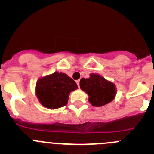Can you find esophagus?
Wrapping results in <instances>:
<instances>
[{
  "label": "esophagus",
  "instance_id": "1",
  "mask_svg": "<svg viewBox=\"0 0 154 154\" xmlns=\"http://www.w3.org/2000/svg\"><path fill=\"white\" fill-rule=\"evenodd\" d=\"M76 83H77V86H78V87L80 86V80H76Z\"/></svg>",
  "mask_w": 154,
  "mask_h": 154
}]
</instances>
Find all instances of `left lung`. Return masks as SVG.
<instances>
[{"instance_id":"left-lung-1","label":"left lung","mask_w":154,"mask_h":154,"mask_svg":"<svg viewBox=\"0 0 154 154\" xmlns=\"http://www.w3.org/2000/svg\"><path fill=\"white\" fill-rule=\"evenodd\" d=\"M89 78H82L80 86L88 94V101L93 106L108 104L116 97L117 88L114 83L98 74L91 73Z\"/></svg>"}]
</instances>
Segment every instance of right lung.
I'll list each match as a JSON object with an SVG mask.
<instances>
[{
	"label": "right lung",
	"mask_w": 154,
	"mask_h": 154,
	"mask_svg": "<svg viewBox=\"0 0 154 154\" xmlns=\"http://www.w3.org/2000/svg\"><path fill=\"white\" fill-rule=\"evenodd\" d=\"M77 88L72 78L65 73L55 71L37 80L35 95L43 106L56 109L66 106L70 93Z\"/></svg>",
	"instance_id": "add662e5"
}]
</instances>
